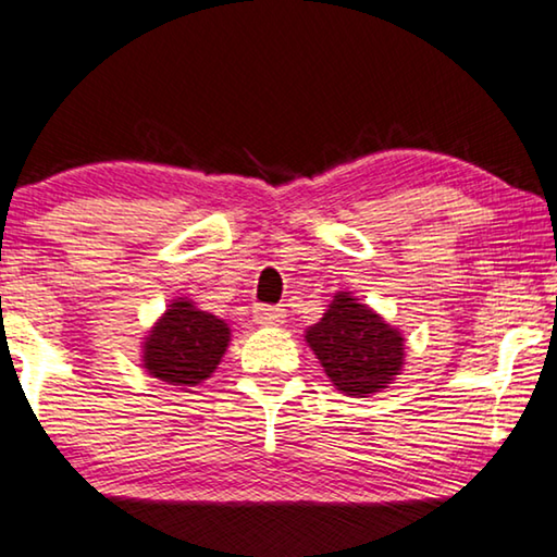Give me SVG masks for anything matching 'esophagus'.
<instances>
[{
	"label": "esophagus",
	"instance_id": "34e87169",
	"mask_svg": "<svg viewBox=\"0 0 557 557\" xmlns=\"http://www.w3.org/2000/svg\"><path fill=\"white\" fill-rule=\"evenodd\" d=\"M253 319L263 326H278V324H284L286 311L278 309V307H256Z\"/></svg>",
	"mask_w": 557,
	"mask_h": 557
}]
</instances>
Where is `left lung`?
I'll use <instances>...</instances> for the list:
<instances>
[{"label": "left lung", "mask_w": 557, "mask_h": 557, "mask_svg": "<svg viewBox=\"0 0 557 557\" xmlns=\"http://www.w3.org/2000/svg\"><path fill=\"white\" fill-rule=\"evenodd\" d=\"M307 342L334 387L352 398L391 385L406 355L403 334L347 292L334 296L324 317L309 326Z\"/></svg>", "instance_id": "1"}]
</instances>
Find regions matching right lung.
<instances>
[{
  "instance_id": "add662e5",
  "label": "right lung",
  "mask_w": 557,
  "mask_h": 557,
  "mask_svg": "<svg viewBox=\"0 0 557 557\" xmlns=\"http://www.w3.org/2000/svg\"><path fill=\"white\" fill-rule=\"evenodd\" d=\"M231 326L189 299H174L144 339V368L166 385L185 387L208 380L223 360Z\"/></svg>"
}]
</instances>
